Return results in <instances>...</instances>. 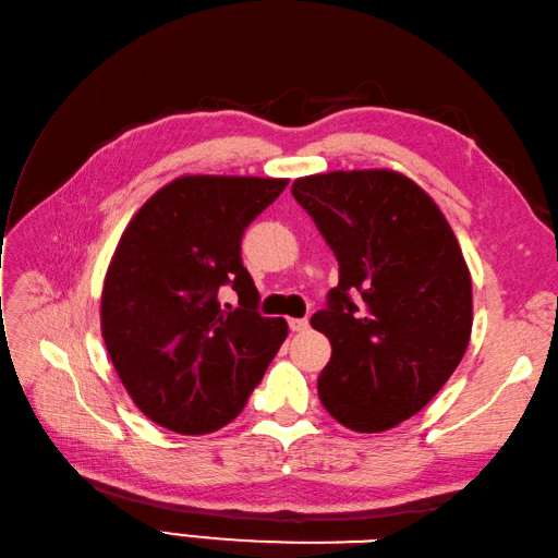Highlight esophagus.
I'll return each instance as SVG.
<instances>
[{
	"label": "esophagus",
	"instance_id": "1",
	"mask_svg": "<svg viewBox=\"0 0 558 558\" xmlns=\"http://www.w3.org/2000/svg\"><path fill=\"white\" fill-rule=\"evenodd\" d=\"M290 330H292V332H304V330H308V320H306V318H290Z\"/></svg>",
	"mask_w": 558,
	"mask_h": 558
}]
</instances>
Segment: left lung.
<instances>
[{
    "label": "left lung",
    "instance_id": "obj_1",
    "mask_svg": "<svg viewBox=\"0 0 558 558\" xmlns=\"http://www.w3.org/2000/svg\"><path fill=\"white\" fill-rule=\"evenodd\" d=\"M340 264L338 288L311 326L332 354L318 397L335 421L383 433L418 413L461 364L473 288L454 230L397 171H332L294 180Z\"/></svg>",
    "mask_w": 558,
    "mask_h": 558
}]
</instances>
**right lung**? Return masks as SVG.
Wrapping results in <instances>:
<instances>
[{"mask_svg":"<svg viewBox=\"0 0 558 558\" xmlns=\"http://www.w3.org/2000/svg\"><path fill=\"white\" fill-rule=\"evenodd\" d=\"M288 185L282 178L183 175L142 204L109 264L101 335L128 395L183 435L218 430L247 404L288 338L256 311L242 235ZM239 292L220 310L217 290Z\"/></svg>","mask_w":558,"mask_h":558,"instance_id":"1","label":"right lung"}]
</instances>
